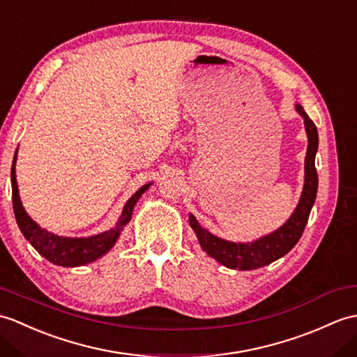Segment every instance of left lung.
<instances>
[{
  "mask_svg": "<svg viewBox=\"0 0 357 357\" xmlns=\"http://www.w3.org/2000/svg\"><path fill=\"white\" fill-rule=\"evenodd\" d=\"M296 111L304 119L305 132L309 137L307 153H305V181L300 204L283 227L277 229L275 233L255 240L252 243H233L210 234L208 231L201 227V223L197 222L193 214H190V225L195 229L202 250L222 263L223 266L240 271L266 266V264H271L291 251L304 233L305 223L309 220V214L318 192V173L317 167H314V155L318 151V130L301 105H296Z\"/></svg>",
  "mask_w": 357,
  "mask_h": 357,
  "instance_id": "1",
  "label": "left lung"
}]
</instances>
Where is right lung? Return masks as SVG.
Masks as SVG:
<instances>
[{"instance_id": "add662e5", "label": "right lung", "mask_w": 357, "mask_h": 357, "mask_svg": "<svg viewBox=\"0 0 357 357\" xmlns=\"http://www.w3.org/2000/svg\"><path fill=\"white\" fill-rule=\"evenodd\" d=\"M15 161H16V153L12 164V202H13V213L15 219L21 233L24 234L30 245L35 248V250L45 257L48 261H52L57 266H65V268H74V266H82V264H86L97 260L98 257H102L107 251L111 250L114 243L117 242L120 236L121 228L126 225L130 220L132 210L146 190L149 188L147 184L141 187L138 192L132 196L128 204L124 205V210L121 213V218L117 223V227L114 229L106 231V233L97 234L88 238H71V237H59L54 236L48 231L40 228L36 222H33L29 216L26 210L22 208V204L20 201L18 195V185H16V176H15Z\"/></svg>"}]
</instances>
